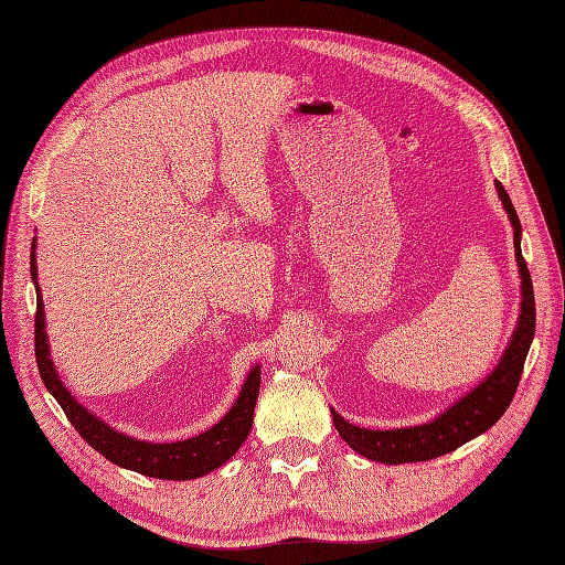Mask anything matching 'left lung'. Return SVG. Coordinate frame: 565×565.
Instances as JSON below:
<instances>
[{
  "label": "left lung",
  "instance_id": "8db88e82",
  "mask_svg": "<svg viewBox=\"0 0 565 565\" xmlns=\"http://www.w3.org/2000/svg\"><path fill=\"white\" fill-rule=\"evenodd\" d=\"M497 191L505 212L511 216L515 259L520 267V279H523V286H520L523 288V302H520L518 327L513 331L509 349H505L497 370L491 372L480 386H475L468 396H462L456 403V406H451L446 413H441L437 420H431L427 425L403 429H365L345 423L337 411H331V417H334V425L343 441L355 448L360 456L386 462V466L439 458L444 454L456 451V448L466 441L480 437V434L487 431L491 425H497L505 408L511 406L520 374H523L530 343L534 339V291L527 263L523 257V250H520V234H523V226H520L509 193H505V188L499 181Z\"/></svg>",
  "mask_w": 565,
  "mask_h": 565
}]
</instances>
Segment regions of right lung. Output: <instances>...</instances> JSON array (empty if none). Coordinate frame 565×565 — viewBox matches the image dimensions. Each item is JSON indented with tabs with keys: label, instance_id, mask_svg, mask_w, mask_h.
<instances>
[{
	"label": "right lung",
	"instance_id": "add662e5",
	"mask_svg": "<svg viewBox=\"0 0 565 565\" xmlns=\"http://www.w3.org/2000/svg\"><path fill=\"white\" fill-rule=\"evenodd\" d=\"M31 274L35 281L38 294V310H35V360L40 377L45 382L47 392L56 398L62 411L66 413L68 423L81 437L88 441L97 454H103L107 460L117 462L121 468L136 470L148 477H159V480H195V477L207 475L234 456L241 444L248 439L253 427V413L259 394V367H253L248 380L243 384V392L236 398L231 411L216 423L212 429L198 434L193 439L173 441V444H150L138 441L134 437L111 429L99 417L85 411L81 403L66 392V386L60 382L50 360V345L45 334V310H42V296L38 286V269H35V243L31 253Z\"/></svg>",
	"mask_w": 565,
	"mask_h": 565
}]
</instances>
